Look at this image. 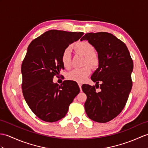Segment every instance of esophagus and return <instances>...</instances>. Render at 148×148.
Instances as JSON below:
<instances>
[{"instance_id": "34e87169", "label": "esophagus", "mask_w": 148, "mask_h": 148, "mask_svg": "<svg viewBox=\"0 0 148 148\" xmlns=\"http://www.w3.org/2000/svg\"><path fill=\"white\" fill-rule=\"evenodd\" d=\"M78 85H79V88H80L81 91H82V90H81V86H82V84H81V83H78Z\"/></svg>"}]
</instances>
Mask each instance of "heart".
<instances>
[{
    "label": "heart",
    "mask_w": 148,
    "mask_h": 148,
    "mask_svg": "<svg viewBox=\"0 0 148 148\" xmlns=\"http://www.w3.org/2000/svg\"><path fill=\"white\" fill-rule=\"evenodd\" d=\"M75 52L84 57V64H89L92 67L97 66L99 63L98 55L94 51V47L88 42H80L74 45ZM61 60L64 67L67 69L71 66V51L70 47H67L63 51L61 56ZM91 69L86 65L80 69H75L71 71L67 75L69 80L76 82H83L91 74Z\"/></svg>",
    "instance_id": "1"
}]
</instances>
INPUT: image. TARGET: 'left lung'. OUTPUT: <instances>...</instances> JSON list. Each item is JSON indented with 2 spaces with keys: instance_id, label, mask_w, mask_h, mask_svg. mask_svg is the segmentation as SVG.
<instances>
[{
  "instance_id": "obj_1",
  "label": "left lung",
  "mask_w": 148,
  "mask_h": 148,
  "mask_svg": "<svg viewBox=\"0 0 148 148\" xmlns=\"http://www.w3.org/2000/svg\"><path fill=\"white\" fill-rule=\"evenodd\" d=\"M82 40L93 46L99 58L98 68L91 77L95 86H82L87 96L85 111L92 121L108 122L122 112L127 101L132 86L133 61L125 44L111 33H89ZM95 87L101 89L99 92Z\"/></svg>"
}]
</instances>
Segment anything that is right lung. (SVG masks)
<instances>
[{
    "label": "right lung",
    "instance_id": "add662e5",
    "mask_svg": "<svg viewBox=\"0 0 148 148\" xmlns=\"http://www.w3.org/2000/svg\"><path fill=\"white\" fill-rule=\"evenodd\" d=\"M83 35L51 29L33 40L27 47L21 66L23 94L32 111L45 122L64 118L80 92L73 81H64L59 86L53 78L64 69L61 60L64 50Z\"/></svg>",
    "mask_w": 148,
    "mask_h": 148
}]
</instances>
